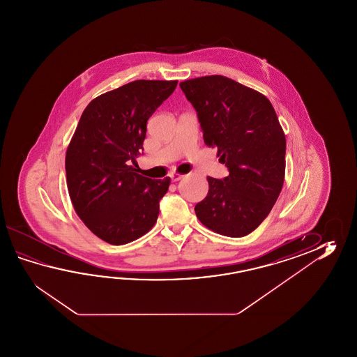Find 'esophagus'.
Returning <instances> with one entry per match:
<instances>
[{"instance_id": "esophagus-1", "label": "esophagus", "mask_w": 357, "mask_h": 357, "mask_svg": "<svg viewBox=\"0 0 357 357\" xmlns=\"http://www.w3.org/2000/svg\"><path fill=\"white\" fill-rule=\"evenodd\" d=\"M183 176L185 175H182V174H178V172H175V174H172V175H171V178H172V181H180V180H181Z\"/></svg>"}]
</instances>
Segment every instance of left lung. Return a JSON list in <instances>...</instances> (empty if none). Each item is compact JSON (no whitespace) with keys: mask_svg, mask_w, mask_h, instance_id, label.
Instances as JSON below:
<instances>
[{"mask_svg":"<svg viewBox=\"0 0 357 357\" xmlns=\"http://www.w3.org/2000/svg\"><path fill=\"white\" fill-rule=\"evenodd\" d=\"M197 109L204 143L218 149L229 175L208 176L197 220L228 237L249 235L280 197L286 169V137L272 103L260 91L222 75L180 83Z\"/></svg>","mask_w":357,"mask_h":357,"instance_id":"1","label":"left lung"}]
</instances>
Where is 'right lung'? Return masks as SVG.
I'll return each instance as SVG.
<instances>
[{
	"instance_id": "right-lung-1",
	"label": "right lung",
	"mask_w": 357,
	"mask_h": 357,
	"mask_svg": "<svg viewBox=\"0 0 357 357\" xmlns=\"http://www.w3.org/2000/svg\"><path fill=\"white\" fill-rule=\"evenodd\" d=\"M177 80H135L93 99L66 151L73 206L100 240L125 245L152 229L171 178L139 175L146 121L174 93Z\"/></svg>"
}]
</instances>
